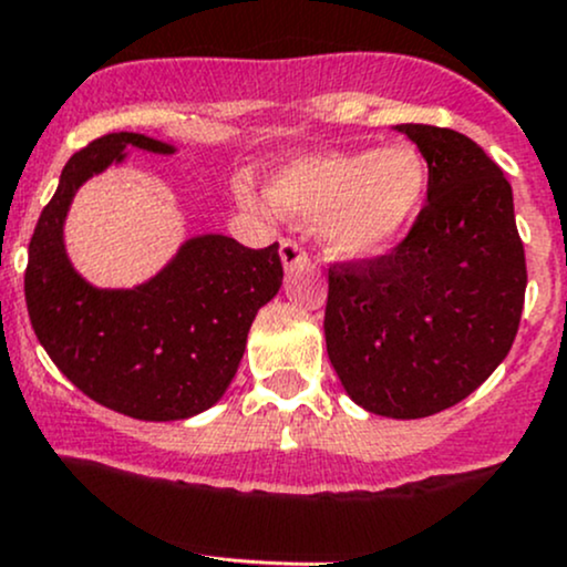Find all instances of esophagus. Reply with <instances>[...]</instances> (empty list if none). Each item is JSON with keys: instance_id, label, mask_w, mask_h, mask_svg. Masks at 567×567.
Listing matches in <instances>:
<instances>
[{"instance_id": "esophagus-1", "label": "esophagus", "mask_w": 567, "mask_h": 567, "mask_svg": "<svg viewBox=\"0 0 567 567\" xmlns=\"http://www.w3.org/2000/svg\"><path fill=\"white\" fill-rule=\"evenodd\" d=\"M279 258H282L285 271L303 269V266L309 264V255H307V250H303V247L298 245L296 239H282V245H279Z\"/></svg>"}]
</instances>
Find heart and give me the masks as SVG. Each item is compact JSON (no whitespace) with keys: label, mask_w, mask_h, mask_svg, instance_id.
Listing matches in <instances>:
<instances>
[{"label":"heart","mask_w":567,"mask_h":567,"mask_svg":"<svg viewBox=\"0 0 567 567\" xmlns=\"http://www.w3.org/2000/svg\"><path fill=\"white\" fill-rule=\"evenodd\" d=\"M239 196L247 207H260L247 185ZM425 198L427 166L412 145L307 155L282 166L269 183L274 213L293 220L322 217L326 245L350 260L393 250L420 217Z\"/></svg>","instance_id":"1"}]
</instances>
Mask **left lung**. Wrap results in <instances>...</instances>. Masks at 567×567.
Listing matches in <instances>:
<instances>
[{
	"instance_id": "1",
	"label": "left lung",
	"mask_w": 567,
	"mask_h": 567,
	"mask_svg": "<svg viewBox=\"0 0 567 567\" xmlns=\"http://www.w3.org/2000/svg\"><path fill=\"white\" fill-rule=\"evenodd\" d=\"M395 128L427 161V204L388 255L328 269L322 326L358 406L420 420L468 398L512 350L527 269L501 166L452 128Z\"/></svg>"
}]
</instances>
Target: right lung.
<instances>
[{
    "mask_svg": "<svg viewBox=\"0 0 567 567\" xmlns=\"http://www.w3.org/2000/svg\"><path fill=\"white\" fill-rule=\"evenodd\" d=\"M128 145L174 153L166 142L117 132L66 161L29 241V320L61 374L96 403L134 420H188L231 384L255 315L282 285L279 245L250 250L231 236H193L145 285L93 288L66 258L64 220L74 190L121 164Z\"/></svg>",
    "mask_w": 567,
    "mask_h": 567,
    "instance_id": "obj_1",
    "label": "right lung"
}]
</instances>
